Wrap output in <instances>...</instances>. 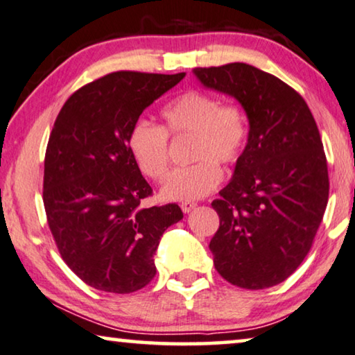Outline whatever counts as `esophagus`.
Returning <instances> with one entry per match:
<instances>
[{
    "instance_id": "34e87169",
    "label": "esophagus",
    "mask_w": 355,
    "mask_h": 355,
    "mask_svg": "<svg viewBox=\"0 0 355 355\" xmlns=\"http://www.w3.org/2000/svg\"><path fill=\"white\" fill-rule=\"evenodd\" d=\"M196 206H198V204L194 202V201H184V202L180 204V207H182V211H183L184 214L191 212L193 209H196Z\"/></svg>"
}]
</instances>
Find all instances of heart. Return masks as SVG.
I'll list each match as a JSON object with an SVG mask.
<instances>
[{"mask_svg": "<svg viewBox=\"0 0 355 355\" xmlns=\"http://www.w3.org/2000/svg\"><path fill=\"white\" fill-rule=\"evenodd\" d=\"M164 127L146 121L133 123L128 149L143 175L162 180L168 171V138L193 135V166L172 171L161 188L166 201H196L212 193L222 182V168L241 159L248 143V121L243 109L222 104L214 94L187 92L161 111Z\"/></svg>", "mask_w": 355, "mask_h": 355, "instance_id": "1", "label": "heart"}]
</instances>
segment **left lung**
<instances>
[{
  "label": "left lung",
  "mask_w": 355,
  "mask_h": 355,
  "mask_svg": "<svg viewBox=\"0 0 355 355\" xmlns=\"http://www.w3.org/2000/svg\"><path fill=\"white\" fill-rule=\"evenodd\" d=\"M202 87L241 104L248 143L220 198L209 244L217 272L234 286L263 289L286 279L311 251L328 202V167L301 94L244 62L193 69Z\"/></svg>",
  "instance_id": "left-lung-1"
}]
</instances>
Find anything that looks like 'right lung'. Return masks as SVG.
Returning a JSON list of instances; mask_svg holds the SVG:
<instances>
[{
    "mask_svg": "<svg viewBox=\"0 0 355 355\" xmlns=\"http://www.w3.org/2000/svg\"><path fill=\"white\" fill-rule=\"evenodd\" d=\"M183 77L109 73L77 89L54 122L44 156L48 225L69 268L99 291L146 286L162 233L183 218L177 204H139L153 189L128 149L141 112Z\"/></svg>",
    "mask_w": 355,
    "mask_h": 355,
    "instance_id": "add662e5",
    "label": "right lung"
}]
</instances>
